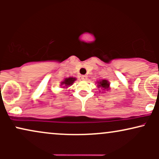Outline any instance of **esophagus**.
<instances>
[{
    "label": "esophagus",
    "instance_id": "34e87169",
    "mask_svg": "<svg viewBox=\"0 0 159 159\" xmlns=\"http://www.w3.org/2000/svg\"><path fill=\"white\" fill-rule=\"evenodd\" d=\"M81 78L82 81H86V80H87V75H81Z\"/></svg>",
    "mask_w": 159,
    "mask_h": 159
}]
</instances>
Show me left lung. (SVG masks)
Returning <instances> with one entry per match:
<instances>
[{
	"mask_svg": "<svg viewBox=\"0 0 159 159\" xmlns=\"http://www.w3.org/2000/svg\"><path fill=\"white\" fill-rule=\"evenodd\" d=\"M96 84H97L98 88H100L102 90V93H105L107 90H110V82L107 80H99V81L96 82Z\"/></svg>",
	"mask_w": 159,
	"mask_h": 159,
	"instance_id": "obj_1",
	"label": "left lung"
}]
</instances>
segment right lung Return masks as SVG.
Returning <instances> with one entry per match:
<instances>
[{
  "mask_svg": "<svg viewBox=\"0 0 159 159\" xmlns=\"http://www.w3.org/2000/svg\"><path fill=\"white\" fill-rule=\"evenodd\" d=\"M76 81V78L69 77L66 78L63 81L61 82V87L62 88H68V87H70L71 85L73 84V83Z\"/></svg>",
  "mask_w": 159,
  "mask_h": 159,
  "instance_id": "add662e5",
  "label": "right lung"
}]
</instances>
